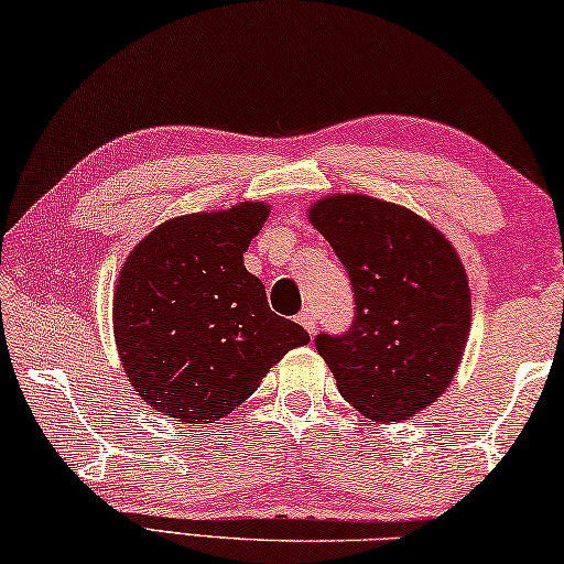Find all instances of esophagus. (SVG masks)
I'll return each mask as SVG.
<instances>
[{
	"mask_svg": "<svg viewBox=\"0 0 564 564\" xmlns=\"http://www.w3.org/2000/svg\"><path fill=\"white\" fill-rule=\"evenodd\" d=\"M297 322L300 325L310 332V335H315V329H317V317H315V310L312 307H304L300 315H297Z\"/></svg>",
	"mask_w": 564,
	"mask_h": 564,
	"instance_id": "34e87169",
	"label": "esophagus"
}]
</instances>
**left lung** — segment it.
I'll use <instances>...</instances> for the list:
<instances>
[{"label": "left lung", "mask_w": 564, "mask_h": 564, "mask_svg": "<svg viewBox=\"0 0 564 564\" xmlns=\"http://www.w3.org/2000/svg\"><path fill=\"white\" fill-rule=\"evenodd\" d=\"M310 221L355 290V322L317 335L339 392L369 420L414 417L447 390L463 359L473 300L449 239L414 212L367 195H332Z\"/></svg>", "instance_id": "8db88e82"}]
</instances>
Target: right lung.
Masks as SVG:
<instances>
[{
	"label": "right lung",
	"mask_w": 564,
	"mask_h": 564,
	"mask_svg": "<svg viewBox=\"0 0 564 564\" xmlns=\"http://www.w3.org/2000/svg\"><path fill=\"white\" fill-rule=\"evenodd\" d=\"M270 207L239 202L152 229L119 272L115 339L129 384L177 422L207 424L237 410L270 367L310 343L274 315L245 252Z\"/></svg>",
	"instance_id": "right-lung-1"
}]
</instances>
